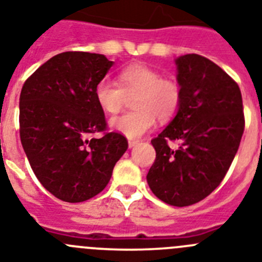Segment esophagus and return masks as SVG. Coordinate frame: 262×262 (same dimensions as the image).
<instances>
[{"instance_id":"34e87169","label":"esophagus","mask_w":262,"mask_h":262,"mask_svg":"<svg viewBox=\"0 0 262 262\" xmlns=\"http://www.w3.org/2000/svg\"><path fill=\"white\" fill-rule=\"evenodd\" d=\"M128 143H129V148H132V147H134V146H136L137 143H138V141H136V140H129Z\"/></svg>"}]
</instances>
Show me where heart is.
Masks as SVG:
<instances>
[{
	"mask_svg": "<svg viewBox=\"0 0 262 262\" xmlns=\"http://www.w3.org/2000/svg\"><path fill=\"white\" fill-rule=\"evenodd\" d=\"M126 94L134 95L132 112L111 119V129L128 138H140L155 125L157 116L167 120L178 111L181 99L180 86L171 78H163L146 63H132L119 74V83L102 79L95 86V100L105 114L121 111Z\"/></svg>",
	"mask_w": 262,
	"mask_h": 262,
	"instance_id": "b5f03b06",
	"label": "heart"
}]
</instances>
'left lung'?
Here are the masks:
<instances>
[{
    "instance_id": "8db88e82",
    "label": "left lung",
    "mask_w": 262,
    "mask_h": 262,
    "mask_svg": "<svg viewBox=\"0 0 262 262\" xmlns=\"http://www.w3.org/2000/svg\"><path fill=\"white\" fill-rule=\"evenodd\" d=\"M178 114L152 138L157 152L146 176L158 199L189 206L210 194L227 173L244 132L242 93L223 69L200 55L176 58ZM179 142L178 149L168 142Z\"/></svg>"
}]
</instances>
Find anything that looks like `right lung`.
<instances>
[{
	"label": "right lung",
	"mask_w": 262,
	"mask_h": 262,
	"mask_svg": "<svg viewBox=\"0 0 262 262\" xmlns=\"http://www.w3.org/2000/svg\"><path fill=\"white\" fill-rule=\"evenodd\" d=\"M114 65L104 55L63 52L43 63L22 87L20 142L37 180L65 202L93 199L107 187L128 148L122 134L107 130L95 86ZM104 131L102 139H90Z\"/></svg>",
	"instance_id": "1"
}]
</instances>
